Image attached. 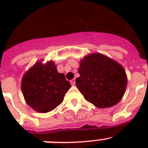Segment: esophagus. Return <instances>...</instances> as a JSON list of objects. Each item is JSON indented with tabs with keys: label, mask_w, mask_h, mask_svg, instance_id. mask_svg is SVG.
I'll return each instance as SVG.
<instances>
[{
	"label": "esophagus",
	"mask_w": 148,
	"mask_h": 148,
	"mask_svg": "<svg viewBox=\"0 0 148 148\" xmlns=\"http://www.w3.org/2000/svg\"><path fill=\"white\" fill-rule=\"evenodd\" d=\"M70 84H71L73 86L75 85V78H73V79H72V80L70 81Z\"/></svg>",
	"instance_id": "obj_1"
}]
</instances>
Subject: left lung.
<instances>
[{"label": "left lung", "mask_w": 148, "mask_h": 148, "mask_svg": "<svg viewBox=\"0 0 148 148\" xmlns=\"http://www.w3.org/2000/svg\"><path fill=\"white\" fill-rule=\"evenodd\" d=\"M75 85L87 101L99 108L114 106L125 94L127 79L118 62L101 53L85 56L78 68Z\"/></svg>", "instance_id": "1"}]
</instances>
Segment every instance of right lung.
Here are the masks:
<instances>
[{"instance_id": "add662e5", "label": "right lung", "mask_w": 148, "mask_h": 148, "mask_svg": "<svg viewBox=\"0 0 148 148\" xmlns=\"http://www.w3.org/2000/svg\"><path fill=\"white\" fill-rule=\"evenodd\" d=\"M71 87L53 61H38L23 75L21 90L26 102L35 111L47 113L57 108Z\"/></svg>"}]
</instances>
